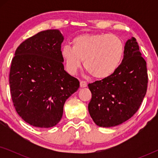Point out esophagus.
Returning <instances> with one entry per match:
<instances>
[{
    "label": "esophagus",
    "mask_w": 158,
    "mask_h": 158,
    "mask_svg": "<svg viewBox=\"0 0 158 158\" xmlns=\"http://www.w3.org/2000/svg\"><path fill=\"white\" fill-rule=\"evenodd\" d=\"M80 85H81V88H85L86 86H87V83H86L85 81H81L80 82Z\"/></svg>",
    "instance_id": "34e87169"
}]
</instances>
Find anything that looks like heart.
<instances>
[{
	"mask_svg": "<svg viewBox=\"0 0 158 158\" xmlns=\"http://www.w3.org/2000/svg\"><path fill=\"white\" fill-rule=\"evenodd\" d=\"M125 50L123 40L109 34H84L65 45L60 52L65 68L75 75L82 64L93 77L104 79L114 74L122 63Z\"/></svg>",
	"mask_w": 158,
	"mask_h": 158,
	"instance_id": "1",
	"label": "heart"
}]
</instances>
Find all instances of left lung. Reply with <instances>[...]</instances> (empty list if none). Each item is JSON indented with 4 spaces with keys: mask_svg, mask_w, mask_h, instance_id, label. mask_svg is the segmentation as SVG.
<instances>
[{
    "mask_svg": "<svg viewBox=\"0 0 158 158\" xmlns=\"http://www.w3.org/2000/svg\"><path fill=\"white\" fill-rule=\"evenodd\" d=\"M145 60L136 39L125 43L124 59L113 75L88 85L92 94L88 111L101 127L119 125L139 109L148 87Z\"/></svg>",
    "mask_w": 158,
    "mask_h": 158,
    "instance_id": "obj_1",
    "label": "left lung"
}]
</instances>
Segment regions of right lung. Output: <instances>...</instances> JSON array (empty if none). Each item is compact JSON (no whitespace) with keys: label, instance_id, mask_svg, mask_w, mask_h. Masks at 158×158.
Listing matches in <instances>:
<instances>
[{"label":"right lung","instance_id":"add662e5","mask_svg":"<svg viewBox=\"0 0 158 158\" xmlns=\"http://www.w3.org/2000/svg\"><path fill=\"white\" fill-rule=\"evenodd\" d=\"M57 29L39 32L18 47L10 65L9 84L14 106L26 122L40 128L58 124L67 99L80 82L64 70Z\"/></svg>","mask_w":158,"mask_h":158}]
</instances>
